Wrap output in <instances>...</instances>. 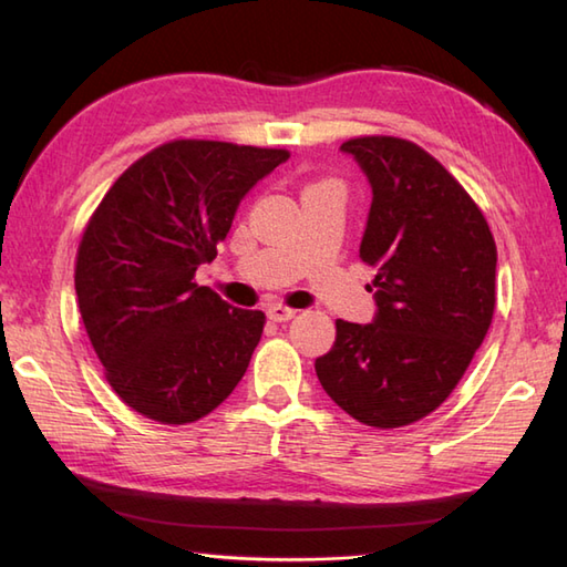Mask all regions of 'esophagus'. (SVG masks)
Returning <instances> with one entry per match:
<instances>
[{
    "mask_svg": "<svg viewBox=\"0 0 567 567\" xmlns=\"http://www.w3.org/2000/svg\"><path fill=\"white\" fill-rule=\"evenodd\" d=\"M295 315H297V311L290 309V307H282V305H270L268 307V319L270 321H290Z\"/></svg>",
    "mask_w": 567,
    "mask_h": 567,
    "instance_id": "1",
    "label": "esophagus"
}]
</instances>
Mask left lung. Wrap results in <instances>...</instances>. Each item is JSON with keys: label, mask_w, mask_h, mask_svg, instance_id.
Instances as JSON below:
<instances>
[{"label": "left lung", "mask_w": 567, "mask_h": 567, "mask_svg": "<svg viewBox=\"0 0 567 567\" xmlns=\"http://www.w3.org/2000/svg\"><path fill=\"white\" fill-rule=\"evenodd\" d=\"M372 187L360 260L378 270L372 323L336 321L317 358L331 400L360 424L400 429L441 406L495 315L497 246L473 197L416 143L346 141Z\"/></svg>", "instance_id": "8db88e82"}]
</instances>
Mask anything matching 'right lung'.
<instances>
[{"instance_id": "1", "label": "right lung", "mask_w": 567, "mask_h": 567, "mask_svg": "<svg viewBox=\"0 0 567 567\" xmlns=\"http://www.w3.org/2000/svg\"><path fill=\"white\" fill-rule=\"evenodd\" d=\"M282 148L179 138L126 167L84 228L75 292L106 382L161 424L214 412L244 378L265 315L195 282L240 199Z\"/></svg>"}]
</instances>
